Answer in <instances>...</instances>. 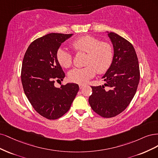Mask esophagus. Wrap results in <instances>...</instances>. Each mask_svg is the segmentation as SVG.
I'll list each match as a JSON object with an SVG mask.
<instances>
[{
	"mask_svg": "<svg viewBox=\"0 0 158 158\" xmlns=\"http://www.w3.org/2000/svg\"><path fill=\"white\" fill-rule=\"evenodd\" d=\"M79 89H81L82 88H83V86H84L85 85H79Z\"/></svg>",
	"mask_w": 158,
	"mask_h": 158,
	"instance_id": "34e87169",
	"label": "esophagus"
}]
</instances>
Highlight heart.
<instances>
[{"label": "heart", "instance_id": "obj_1", "mask_svg": "<svg viewBox=\"0 0 158 158\" xmlns=\"http://www.w3.org/2000/svg\"><path fill=\"white\" fill-rule=\"evenodd\" d=\"M75 51L87 53L86 59V67L74 68L69 73V79L75 83L83 84L88 82L96 75L104 73L108 69L112 62L114 56L113 47L107 42L100 40L91 35H85L73 40L71 43ZM56 58L59 64L65 68L72 65V55L63 48L58 50Z\"/></svg>", "mask_w": 158, "mask_h": 158}]
</instances>
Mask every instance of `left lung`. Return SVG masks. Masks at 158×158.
I'll return each instance as SVG.
<instances>
[{"instance_id": "8db88e82", "label": "left lung", "mask_w": 158, "mask_h": 158, "mask_svg": "<svg viewBox=\"0 0 158 158\" xmlns=\"http://www.w3.org/2000/svg\"><path fill=\"white\" fill-rule=\"evenodd\" d=\"M114 48L110 68L102 76L104 85L91 86L89 102L93 111L103 118H112L124 111L136 92L140 80L138 58L133 46L113 32L106 31ZM108 85L109 90H105Z\"/></svg>"}]
</instances>
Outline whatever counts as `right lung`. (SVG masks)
Wrapping results in <instances>:
<instances>
[{"instance_id": "1", "label": "right lung", "mask_w": 158, "mask_h": 158, "mask_svg": "<svg viewBox=\"0 0 158 158\" xmlns=\"http://www.w3.org/2000/svg\"><path fill=\"white\" fill-rule=\"evenodd\" d=\"M73 34L49 33L32 42L24 55L21 79L24 93L37 112L48 119L61 118L69 110L79 89L68 83L60 87L65 73L56 58L60 47Z\"/></svg>"}]
</instances>
